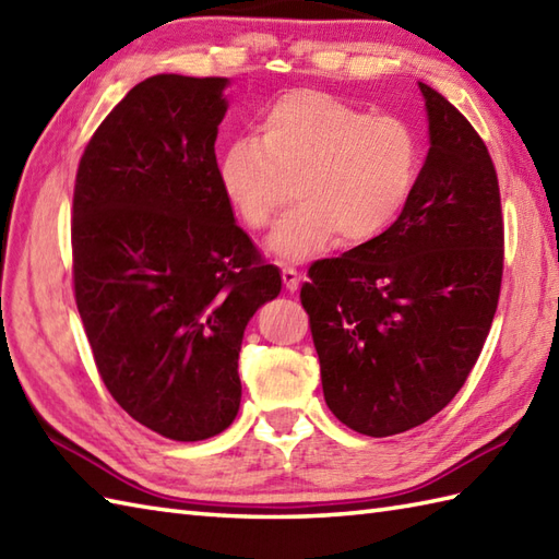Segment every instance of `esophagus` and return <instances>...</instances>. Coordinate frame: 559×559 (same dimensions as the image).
<instances>
[{
    "label": "esophagus",
    "instance_id": "obj_1",
    "mask_svg": "<svg viewBox=\"0 0 559 559\" xmlns=\"http://www.w3.org/2000/svg\"><path fill=\"white\" fill-rule=\"evenodd\" d=\"M281 278H283V286H286V290L295 293L300 288V273L295 271L293 266H281Z\"/></svg>",
    "mask_w": 559,
    "mask_h": 559
}]
</instances>
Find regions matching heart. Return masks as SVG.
Returning <instances> with one entry per match:
<instances>
[{"mask_svg":"<svg viewBox=\"0 0 559 559\" xmlns=\"http://www.w3.org/2000/svg\"><path fill=\"white\" fill-rule=\"evenodd\" d=\"M420 170V141L399 117H372L331 93L298 88L269 103L257 139H235L216 163V180L247 230H266L288 199L271 249L307 259L338 235L362 245L389 230L406 209Z\"/></svg>","mask_w":559,"mask_h":559,"instance_id":"heart-1","label":"heart"}]
</instances>
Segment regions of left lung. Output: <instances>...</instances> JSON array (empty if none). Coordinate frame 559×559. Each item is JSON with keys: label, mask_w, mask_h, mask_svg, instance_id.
<instances>
[{"label": "left lung", "mask_w": 559, "mask_h": 559, "mask_svg": "<svg viewBox=\"0 0 559 559\" xmlns=\"http://www.w3.org/2000/svg\"><path fill=\"white\" fill-rule=\"evenodd\" d=\"M430 151L406 209L370 242L307 271L326 406L350 430L418 427L459 394L490 334L502 288L504 221L488 146L420 83Z\"/></svg>", "instance_id": "obj_1"}]
</instances>
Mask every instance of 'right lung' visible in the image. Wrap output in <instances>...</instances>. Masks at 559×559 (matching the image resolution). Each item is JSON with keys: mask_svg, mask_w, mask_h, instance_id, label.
Segmentation results:
<instances>
[{"mask_svg": "<svg viewBox=\"0 0 559 559\" xmlns=\"http://www.w3.org/2000/svg\"><path fill=\"white\" fill-rule=\"evenodd\" d=\"M225 86L136 83L83 148L71 206L74 298L103 384L177 442L235 420L245 326L281 293L216 180Z\"/></svg>", "mask_w": 559, "mask_h": 559, "instance_id": "obj_1", "label": "right lung"}]
</instances>
